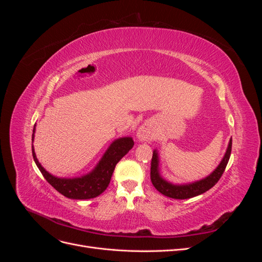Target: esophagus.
<instances>
[{
  "label": "esophagus",
  "instance_id": "esophagus-1",
  "mask_svg": "<svg viewBox=\"0 0 262 262\" xmlns=\"http://www.w3.org/2000/svg\"><path fill=\"white\" fill-rule=\"evenodd\" d=\"M137 138L141 142H148L154 139V130L148 122L142 124L137 131Z\"/></svg>",
  "mask_w": 262,
  "mask_h": 262
}]
</instances>
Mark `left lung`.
Segmentation results:
<instances>
[{
	"mask_svg": "<svg viewBox=\"0 0 262 262\" xmlns=\"http://www.w3.org/2000/svg\"><path fill=\"white\" fill-rule=\"evenodd\" d=\"M231 152L232 140H229L225 155L222 158V161L217 167L214 169L209 176L200 180L189 182V184H172V182H169L162 177L160 168V156H158L157 150L154 149L152 163H150V181H152L153 186L162 194L168 198H172V199L182 200L196 196L204 193L205 191H208L209 189H211L220 180L221 176L223 175V172L226 168L229 157H231Z\"/></svg>",
	"mask_w": 262,
	"mask_h": 262,
	"instance_id": "8db88e82",
	"label": "left lung"
}]
</instances>
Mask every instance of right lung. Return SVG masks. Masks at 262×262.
<instances>
[{
  "label": "right lung",
  "mask_w": 262,
  "mask_h": 262,
  "mask_svg": "<svg viewBox=\"0 0 262 262\" xmlns=\"http://www.w3.org/2000/svg\"><path fill=\"white\" fill-rule=\"evenodd\" d=\"M35 131L33 133V142L35 138ZM134 142L131 137H123L115 140L109 145L100 161L95 166V168L81 177L75 178H60L51 175L47 171L41 164L39 163L33 146V157L39 170L49 184L59 191L61 194L69 199L85 200L96 198L107 189L110 179L117 163L133 147Z\"/></svg>",
  "instance_id": "right-lung-1"
}]
</instances>
